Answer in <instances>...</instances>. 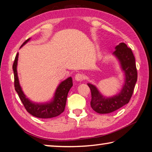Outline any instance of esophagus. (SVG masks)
<instances>
[{
	"label": "esophagus",
	"instance_id": "1",
	"mask_svg": "<svg viewBox=\"0 0 152 152\" xmlns=\"http://www.w3.org/2000/svg\"><path fill=\"white\" fill-rule=\"evenodd\" d=\"M84 79V76L83 74H76V76H75V80L77 81V82H81Z\"/></svg>",
	"mask_w": 152,
	"mask_h": 152
}]
</instances>
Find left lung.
<instances>
[{
    "instance_id": "1",
    "label": "left lung",
    "mask_w": 152,
    "mask_h": 152,
    "mask_svg": "<svg viewBox=\"0 0 152 152\" xmlns=\"http://www.w3.org/2000/svg\"><path fill=\"white\" fill-rule=\"evenodd\" d=\"M113 55L119 61L125 80L119 92L111 96H104L97 87L91 83L88 86L91 91V106L94 111L100 114L114 112L129 102L137 79L135 57L130 48L125 43H121L115 47Z\"/></svg>"
}]
</instances>
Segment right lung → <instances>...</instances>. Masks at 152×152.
<instances>
[{"mask_svg":"<svg viewBox=\"0 0 152 152\" xmlns=\"http://www.w3.org/2000/svg\"><path fill=\"white\" fill-rule=\"evenodd\" d=\"M30 39L31 38L25 41L20 46V48H22L28 42H29ZM18 58H19V53H17L13 65H12L15 78V88L27 112L33 116L42 118V119H49V118L55 117L60 115L61 113L64 112L66 107L68 93L72 86H73L72 77H69L64 80L59 84L51 101L46 102L45 103L34 102L26 96L20 85L17 74Z\"/></svg>","mask_w":152,"mask_h":152,"instance_id":"obj_1","label":"right lung"}]
</instances>
